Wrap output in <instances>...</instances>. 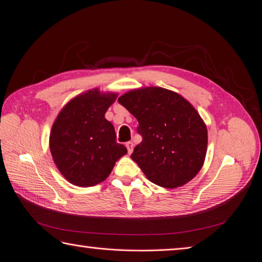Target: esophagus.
I'll use <instances>...</instances> for the list:
<instances>
[{"instance_id": "1", "label": "esophagus", "mask_w": 262, "mask_h": 262, "mask_svg": "<svg viewBox=\"0 0 262 262\" xmlns=\"http://www.w3.org/2000/svg\"><path fill=\"white\" fill-rule=\"evenodd\" d=\"M125 146H126V148H128V153L131 154L132 150H133V143H132V142H126Z\"/></svg>"}]
</instances>
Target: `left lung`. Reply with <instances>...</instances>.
Returning <instances> with one entry per match:
<instances>
[{
	"label": "left lung",
	"mask_w": 262,
	"mask_h": 262,
	"mask_svg": "<svg viewBox=\"0 0 262 262\" xmlns=\"http://www.w3.org/2000/svg\"><path fill=\"white\" fill-rule=\"evenodd\" d=\"M118 101L139 122L142 142L131 158L149 181L172 189L195 177L207 154L208 130L188 100L162 87H145Z\"/></svg>",
	"instance_id": "left-lung-1"
}]
</instances>
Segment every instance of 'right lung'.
<instances>
[{"mask_svg":"<svg viewBox=\"0 0 262 262\" xmlns=\"http://www.w3.org/2000/svg\"><path fill=\"white\" fill-rule=\"evenodd\" d=\"M118 95L97 89L78 95L63 107L52 125L49 145L58 169L71 184L91 187L104 181L126 154L105 118Z\"/></svg>","mask_w":262,"mask_h":262,"instance_id":"right-lung-1","label":"right lung"}]
</instances>
